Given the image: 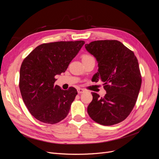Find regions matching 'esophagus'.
<instances>
[{"label": "esophagus", "instance_id": "esophagus-1", "mask_svg": "<svg viewBox=\"0 0 159 159\" xmlns=\"http://www.w3.org/2000/svg\"><path fill=\"white\" fill-rule=\"evenodd\" d=\"M85 92V90L84 89H81V88H78V93L79 94H81V93H84Z\"/></svg>", "mask_w": 159, "mask_h": 159}]
</instances>
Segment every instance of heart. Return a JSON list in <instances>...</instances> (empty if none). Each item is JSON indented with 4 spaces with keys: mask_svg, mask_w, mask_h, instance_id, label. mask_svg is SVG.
Masks as SVG:
<instances>
[{
    "mask_svg": "<svg viewBox=\"0 0 159 159\" xmlns=\"http://www.w3.org/2000/svg\"><path fill=\"white\" fill-rule=\"evenodd\" d=\"M91 59H93V57L89 54H84L81 56V60H82V61H88Z\"/></svg>",
    "mask_w": 159,
    "mask_h": 159,
    "instance_id": "obj_1",
    "label": "heart"
}]
</instances>
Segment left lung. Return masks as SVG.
<instances>
[{
	"label": "left lung",
	"mask_w": 159,
	"mask_h": 159,
	"mask_svg": "<svg viewBox=\"0 0 159 159\" xmlns=\"http://www.w3.org/2000/svg\"><path fill=\"white\" fill-rule=\"evenodd\" d=\"M85 47L98 62V71L92 80H102L107 93L100 98L92 93L88 113L94 121L113 125L124 121L136 103L141 86V75L137 57L117 40H97Z\"/></svg>",
	"instance_id": "obj_1"
}]
</instances>
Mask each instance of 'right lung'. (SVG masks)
Masks as SVG:
<instances>
[{
	"label": "right lung",
	"instance_id": "obj_1",
	"mask_svg": "<svg viewBox=\"0 0 159 159\" xmlns=\"http://www.w3.org/2000/svg\"><path fill=\"white\" fill-rule=\"evenodd\" d=\"M85 44L83 40L45 43L23 60L19 88L23 102L32 116L48 124L61 121L69 113L78 91L54 85L55 76L65 72Z\"/></svg>",
	"mask_w": 159,
	"mask_h": 159
}]
</instances>
